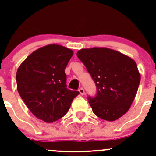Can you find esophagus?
Listing matches in <instances>:
<instances>
[{"label": "esophagus", "mask_w": 156, "mask_h": 156, "mask_svg": "<svg viewBox=\"0 0 156 156\" xmlns=\"http://www.w3.org/2000/svg\"><path fill=\"white\" fill-rule=\"evenodd\" d=\"M79 92H80V93L82 95H83L85 94V90L83 88H80V89H79Z\"/></svg>", "instance_id": "34e87169"}]
</instances>
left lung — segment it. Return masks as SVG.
<instances>
[{
  "instance_id": "obj_1",
  "label": "left lung",
  "mask_w": 156,
  "mask_h": 156,
  "mask_svg": "<svg viewBox=\"0 0 156 156\" xmlns=\"http://www.w3.org/2000/svg\"><path fill=\"white\" fill-rule=\"evenodd\" d=\"M76 55L96 85V96L88 97L94 114L103 120L114 121L127 113L140 82L135 61L107 48L81 49Z\"/></svg>"
}]
</instances>
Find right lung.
<instances>
[{
  "instance_id": "add662e5",
  "label": "right lung",
  "mask_w": 156,
  "mask_h": 156,
  "mask_svg": "<svg viewBox=\"0 0 156 156\" xmlns=\"http://www.w3.org/2000/svg\"><path fill=\"white\" fill-rule=\"evenodd\" d=\"M73 55L71 49L48 44L32 52L18 68V92L30 112L44 122L63 118L80 94L66 85L64 70Z\"/></svg>"
}]
</instances>
